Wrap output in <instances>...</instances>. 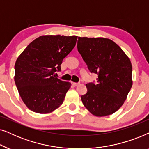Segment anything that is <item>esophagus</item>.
I'll list each match as a JSON object with an SVG mask.
<instances>
[{"mask_svg":"<svg viewBox=\"0 0 149 149\" xmlns=\"http://www.w3.org/2000/svg\"><path fill=\"white\" fill-rule=\"evenodd\" d=\"M71 84H72L73 86H77V85L79 84V82H71Z\"/></svg>","mask_w":149,"mask_h":149,"instance_id":"34e87169","label":"esophagus"}]
</instances>
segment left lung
I'll list each match as a JSON object with an SVG mask.
<instances>
[{"label": "left lung", "instance_id": "1", "mask_svg": "<svg viewBox=\"0 0 149 149\" xmlns=\"http://www.w3.org/2000/svg\"><path fill=\"white\" fill-rule=\"evenodd\" d=\"M78 50L91 73L97 74V83L86 84L81 100L89 112L104 116L116 112L132 86V65L114 41L106 38L78 37Z\"/></svg>", "mask_w": 149, "mask_h": 149}]
</instances>
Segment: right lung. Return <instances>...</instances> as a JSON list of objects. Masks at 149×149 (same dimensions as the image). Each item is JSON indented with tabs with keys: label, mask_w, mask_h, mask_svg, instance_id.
<instances>
[{
	"label": "right lung",
	"mask_w": 149,
	"mask_h": 149,
	"mask_svg": "<svg viewBox=\"0 0 149 149\" xmlns=\"http://www.w3.org/2000/svg\"><path fill=\"white\" fill-rule=\"evenodd\" d=\"M77 36L45 35L33 41L15 64V83L30 110L45 114L58 108L71 83L56 78L63 60L76 43Z\"/></svg>",
	"instance_id": "1"
}]
</instances>
